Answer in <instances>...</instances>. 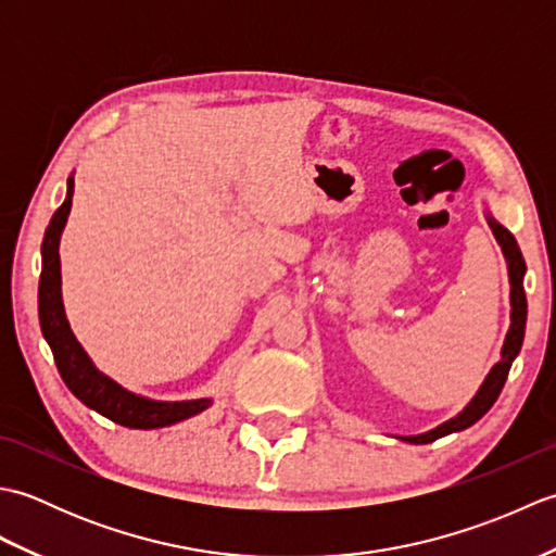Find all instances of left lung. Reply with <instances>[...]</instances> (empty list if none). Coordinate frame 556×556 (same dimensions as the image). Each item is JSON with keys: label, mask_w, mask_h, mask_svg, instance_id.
I'll list each match as a JSON object with an SVG mask.
<instances>
[{"label": "left lung", "mask_w": 556, "mask_h": 556, "mask_svg": "<svg viewBox=\"0 0 556 556\" xmlns=\"http://www.w3.org/2000/svg\"><path fill=\"white\" fill-rule=\"evenodd\" d=\"M490 229L497 236V241L502 245V251L509 260V279H511V327L509 334H506L504 349H502V361L494 365L492 372L488 375V380L482 382L480 392L473 396V401L458 413L456 418L442 422L440 428H434L425 434H416V437H404L406 442L410 444H430L434 440H440L444 434H452L458 430H466L470 425L478 422L485 413L492 408L494 401H497L500 392L504 389L506 377H509L511 363L518 356L523 344V334H526V315H528V301H526V291H523V275H526V263L521 255V248H518L514 233L509 229H504L500 222H494L492 217H488Z\"/></svg>", "instance_id": "8db88e82"}]
</instances>
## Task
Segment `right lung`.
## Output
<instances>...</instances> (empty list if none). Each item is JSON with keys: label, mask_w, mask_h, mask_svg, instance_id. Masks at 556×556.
Masks as SVG:
<instances>
[{"label": "right lung", "mask_w": 556, "mask_h": 556, "mask_svg": "<svg viewBox=\"0 0 556 556\" xmlns=\"http://www.w3.org/2000/svg\"><path fill=\"white\" fill-rule=\"evenodd\" d=\"M71 195H74V181H68V195L54 212L50 227L45 231L42 241V271L38 289V308H40V327L42 334L54 353L56 370L62 375L66 387L80 399L88 408L98 410L100 416L110 418L124 428L134 430H152L164 428L195 416L210 406V399L198 401H179V404H164V401H150L126 392L108 375H102L90 363L88 353L71 332L68 320L64 315L62 303V271H59V236L68 217Z\"/></svg>", "instance_id": "1"}]
</instances>
